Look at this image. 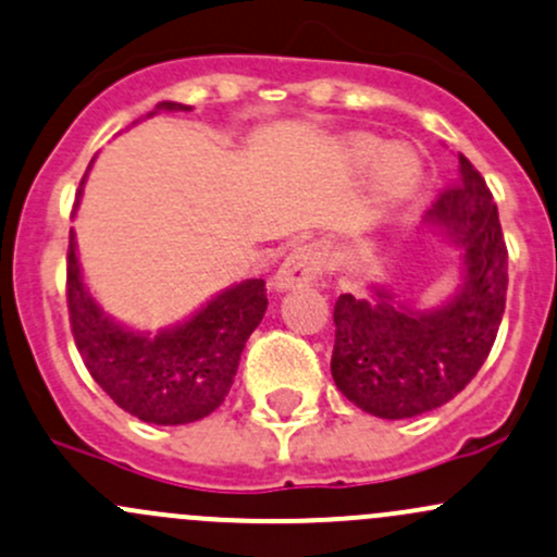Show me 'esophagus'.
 Returning <instances> with one entry per match:
<instances>
[{
  "label": "esophagus",
  "mask_w": 557,
  "mask_h": 557,
  "mask_svg": "<svg viewBox=\"0 0 557 557\" xmlns=\"http://www.w3.org/2000/svg\"><path fill=\"white\" fill-rule=\"evenodd\" d=\"M323 267L325 253L318 243L298 245V248L290 250V253L285 256V261L280 263L274 285H277V290L301 288V285H309L312 280H318L320 274H323Z\"/></svg>",
  "instance_id": "obj_1"
}]
</instances>
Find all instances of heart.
<instances>
[{
    "mask_svg": "<svg viewBox=\"0 0 557 557\" xmlns=\"http://www.w3.org/2000/svg\"><path fill=\"white\" fill-rule=\"evenodd\" d=\"M344 157H347V162L355 171H366V168L379 162L376 195L384 202L406 200L421 184V160L417 151H411L408 146H392V149H386L379 138L355 136L349 138Z\"/></svg>",
    "mask_w": 557,
    "mask_h": 557,
    "instance_id": "obj_1",
    "label": "heart"
}]
</instances>
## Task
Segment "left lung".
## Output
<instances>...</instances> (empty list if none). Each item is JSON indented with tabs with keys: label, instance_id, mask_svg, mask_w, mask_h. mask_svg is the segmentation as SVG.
Returning <instances> with one entry per match:
<instances>
[{
	"label": "left lung",
	"instance_id": "left-lung-1",
	"mask_svg": "<svg viewBox=\"0 0 557 557\" xmlns=\"http://www.w3.org/2000/svg\"><path fill=\"white\" fill-rule=\"evenodd\" d=\"M430 215L459 237L465 285L437 312L338 296L331 373L342 395L379 419H411L454 400L475 379L499 333L507 298V245L485 178L459 154V178Z\"/></svg>",
	"mask_w": 557,
	"mask_h": 557
}]
</instances>
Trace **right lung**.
Returning <instances> with one entry per match:
<instances>
[{
	"label": "right lung",
	"mask_w": 557,
	"mask_h": 557,
	"mask_svg": "<svg viewBox=\"0 0 557 557\" xmlns=\"http://www.w3.org/2000/svg\"><path fill=\"white\" fill-rule=\"evenodd\" d=\"M157 109L189 107L162 101ZM66 304L85 368L122 408L149 424H189L224 403L245 342L267 312L263 280L215 296L189 323L149 338L111 323L82 280L74 234L66 253Z\"/></svg>",
	"instance_id": "right-lung-1"
}]
</instances>
